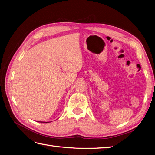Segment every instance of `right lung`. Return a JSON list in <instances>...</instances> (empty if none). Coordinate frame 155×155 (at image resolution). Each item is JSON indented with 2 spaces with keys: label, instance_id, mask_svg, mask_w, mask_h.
<instances>
[{
  "label": "right lung",
  "instance_id": "obj_1",
  "mask_svg": "<svg viewBox=\"0 0 155 155\" xmlns=\"http://www.w3.org/2000/svg\"><path fill=\"white\" fill-rule=\"evenodd\" d=\"M40 123H48V122H40Z\"/></svg>",
  "mask_w": 155,
  "mask_h": 155
}]
</instances>
